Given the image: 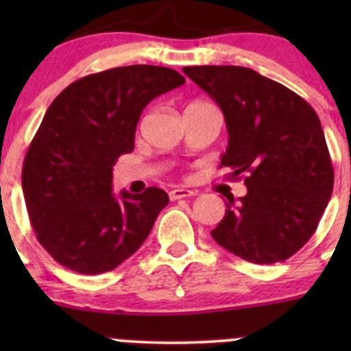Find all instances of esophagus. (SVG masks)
<instances>
[{
  "instance_id": "1",
  "label": "esophagus",
  "mask_w": 351,
  "mask_h": 351,
  "mask_svg": "<svg viewBox=\"0 0 351 351\" xmlns=\"http://www.w3.org/2000/svg\"><path fill=\"white\" fill-rule=\"evenodd\" d=\"M193 195H195V192H192V190L189 189H173L171 192H169V198H171V200H180V198H189Z\"/></svg>"
}]
</instances>
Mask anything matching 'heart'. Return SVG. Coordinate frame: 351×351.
I'll use <instances>...</instances> for the list:
<instances>
[{
	"label": "heart",
	"instance_id": "heart-1",
	"mask_svg": "<svg viewBox=\"0 0 351 351\" xmlns=\"http://www.w3.org/2000/svg\"><path fill=\"white\" fill-rule=\"evenodd\" d=\"M193 104H200V101H193ZM193 104H190V105H193Z\"/></svg>",
	"mask_w": 351,
	"mask_h": 351
}]
</instances>
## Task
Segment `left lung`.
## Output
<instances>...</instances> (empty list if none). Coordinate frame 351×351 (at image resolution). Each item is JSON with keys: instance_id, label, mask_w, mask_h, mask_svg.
Returning a JSON list of instances; mask_svg holds the SVG:
<instances>
[{"instance_id": "1", "label": "left lung", "mask_w": 351, "mask_h": 351, "mask_svg": "<svg viewBox=\"0 0 351 351\" xmlns=\"http://www.w3.org/2000/svg\"><path fill=\"white\" fill-rule=\"evenodd\" d=\"M183 73L224 113L229 144L221 166L244 178L212 238L258 265L284 261L316 232L335 171L319 117L304 98L243 66H192Z\"/></svg>"}]
</instances>
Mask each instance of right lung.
<instances>
[{"mask_svg":"<svg viewBox=\"0 0 351 351\" xmlns=\"http://www.w3.org/2000/svg\"><path fill=\"white\" fill-rule=\"evenodd\" d=\"M183 83L169 67H113L71 83L47 108L25 154L22 189L38 243L62 267L104 274L146 241L168 193L149 186L117 198L112 168L134 149L146 105Z\"/></svg>","mask_w":351,"mask_h":351,"instance_id":"1","label":"right lung"}]
</instances>
